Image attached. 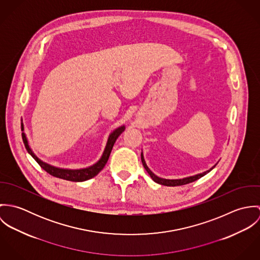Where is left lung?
I'll return each mask as SVG.
<instances>
[{"label":"left lung","instance_id":"8db88e82","mask_svg":"<svg viewBox=\"0 0 260 260\" xmlns=\"http://www.w3.org/2000/svg\"><path fill=\"white\" fill-rule=\"evenodd\" d=\"M141 160H142V164H143V166H144V168H145V170L148 172L149 175L151 176V178L156 182V183H158V184H161V185H165V186H180V185H185V184H188V183H191V182H193V181H196L197 179H199V178H201V177H203L204 175H206L208 172H210L216 165H214L210 170H207L206 172H203V173H200V174H197V175H195V176H191V177H187V178H183V179H176V180H169V179H163V178H159L158 176H156L154 173H152V171L149 169L148 167H147V165H146V163H145V160H144V158H143V154L141 153Z\"/></svg>","mask_w":260,"mask_h":260}]
</instances>
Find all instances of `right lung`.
Here are the masks:
<instances>
[{
	"label": "right lung",
	"mask_w": 260,
	"mask_h": 260,
	"mask_svg": "<svg viewBox=\"0 0 260 260\" xmlns=\"http://www.w3.org/2000/svg\"><path fill=\"white\" fill-rule=\"evenodd\" d=\"M23 130V129H22ZM125 130V127L122 126V127H119L118 129H116L111 135L109 136V139H108V142H107V145H106V148L105 151L101 157V159L96 163L94 164L93 166L91 167H88V168H85V169H79V170H69V169H59V168H56V167H53L51 165H48L44 162H42L39 158H37V156L32 152V150L29 147L28 145V141H27V138L25 136L24 133H22V138H23V142L25 144V147L27 149V151L31 154V156L37 161L38 164L47 172L49 173L50 175L54 176V177H57V178H61V179H65V180H68V181H73V182H82V181H86L88 179H91L93 177H95L103 168L104 166L106 165L108 159H109V156H110V153H111L112 148L114 146V143L115 141L117 140V138L120 136V134Z\"/></svg>",
	"instance_id": "obj_1"
}]
</instances>
